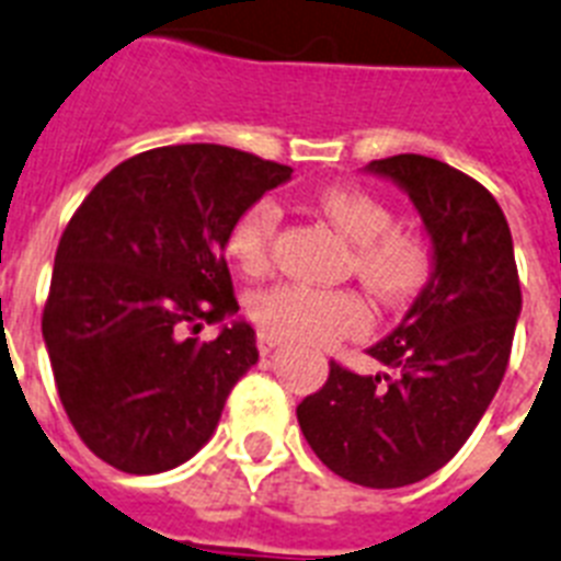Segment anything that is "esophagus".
I'll return each mask as SVG.
<instances>
[{"instance_id": "obj_1", "label": "esophagus", "mask_w": 561, "mask_h": 561, "mask_svg": "<svg viewBox=\"0 0 561 561\" xmlns=\"http://www.w3.org/2000/svg\"><path fill=\"white\" fill-rule=\"evenodd\" d=\"M256 345H259V352H262V354H273L282 345V340H279V336L267 334V331H259Z\"/></svg>"}]
</instances>
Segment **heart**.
<instances>
[{"mask_svg": "<svg viewBox=\"0 0 561 561\" xmlns=\"http://www.w3.org/2000/svg\"><path fill=\"white\" fill-rule=\"evenodd\" d=\"M313 209L354 244V273L386 305L409 302L432 273L430 244L412 230L391 227V209L359 186H322ZM279 207L271 198L250 204L227 233V256L248 276H262L271 262V241L279 227ZM248 313L262 331L290 343L334 345L366 334L371 311L354 290L311 285H276L250 296Z\"/></svg>", "mask_w": 561, "mask_h": 561, "instance_id": "1", "label": "heart"}]
</instances>
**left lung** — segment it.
Here are the masks:
<instances>
[{"label":"left lung","instance_id":"1","mask_svg":"<svg viewBox=\"0 0 561 561\" xmlns=\"http://www.w3.org/2000/svg\"><path fill=\"white\" fill-rule=\"evenodd\" d=\"M409 195L432 273L403 320L368 348L391 375L331 363L296 407L305 440L345 481L394 490L438 472L493 403L522 317L507 218L470 175L426 154L366 163Z\"/></svg>","mask_w":561,"mask_h":561}]
</instances>
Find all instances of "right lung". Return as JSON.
<instances>
[{
    "label": "right lung",
    "mask_w": 561,
    "mask_h": 561,
    "mask_svg": "<svg viewBox=\"0 0 561 561\" xmlns=\"http://www.w3.org/2000/svg\"><path fill=\"white\" fill-rule=\"evenodd\" d=\"M290 167L218 144L117 163L68 221L54 256L43 340L68 421L131 476L190 461L227 394L259 363L225 262L236 218ZM204 321L219 336H194Z\"/></svg>",
    "instance_id": "1"
}]
</instances>
